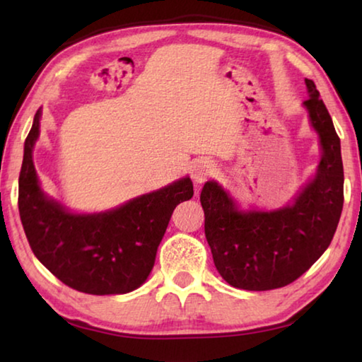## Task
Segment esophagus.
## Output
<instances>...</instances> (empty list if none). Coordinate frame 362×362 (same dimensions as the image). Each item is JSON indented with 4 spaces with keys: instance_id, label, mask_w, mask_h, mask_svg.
I'll list each match as a JSON object with an SVG mask.
<instances>
[{
    "instance_id": "esophagus-1",
    "label": "esophagus",
    "mask_w": 362,
    "mask_h": 362,
    "mask_svg": "<svg viewBox=\"0 0 362 362\" xmlns=\"http://www.w3.org/2000/svg\"><path fill=\"white\" fill-rule=\"evenodd\" d=\"M216 174V164L211 161H198L192 168V179L194 183H204L209 177Z\"/></svg>"
}]
</instances>
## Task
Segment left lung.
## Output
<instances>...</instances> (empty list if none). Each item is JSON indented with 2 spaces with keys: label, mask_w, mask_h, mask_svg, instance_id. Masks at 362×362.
Returning a JSON list of instances; mask_svg holds the SVG:
<instances>
[{
  "label": "left lung",
  "mask_w": 362,
  "mask_h": 362,
  "mask_svg": "<svg viewBox=\"0 0 362 362\" xmlns=\"http://www.w3.org/2000/svg\"><path fill=\"white\" fill-rule=\"evenodd\" d=\"M303 102L320 136L316 175L292 204L276 211H240L231 196L209 180L201 192L204 233L220 276L238 289L272 291L291 284L329 247L343 207L340 139L311 79Z\"/></svg>",
  "instance_id": "left-lung-1"
}]
</instances>
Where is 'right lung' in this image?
I'll use <instances>...</instances> for the list:
<instances>
[{
  "label": "right lung",
  "mask_w": 362,
  "mask_h": 362,
  "mask_svg": "<svg viewBox=\"0 0 362 362\" xmlns=\"http://www.w3.org/2000/svg\"><path fill=\"white\" fill-rule=\"evenodd\" d=\"M41 110L30 129L19 175V212L30 247L54 276L93 296L127 293L142 286L177 204L192 199L180 179L99 214H73L47 198L33 164Z\"/></svg>",
  "instance_id": "right-lung-1"
}]
</instances>
